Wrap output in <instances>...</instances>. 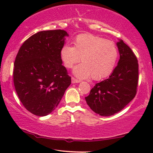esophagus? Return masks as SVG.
<instances>
[{
  "label": "esophagus",
  "instance_id": "obj_1",
  "mask_svg": "<svg viewBox=\"0 0 153 153\" xmlns=\"http://www.w3.org/2000/svg\"><path fill=\"white\" fill-rule=\"evenodd\" d=\"M71 80H72V83H78V82H80V80H78V79L73 78V77L71 78Z\"/></svg>",
  "mask_w": 153,
  "mask_h": 153
}]
</instances>
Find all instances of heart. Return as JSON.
<instances>
[{
    "label": "heart",
    "mask_w": 153,
    "mask_h": 153,
    "mask_svg": "<svg viewBox=\"0 0 153 153\" xmlns=\"http://www.w3.org/2000/svg\"><path fill=\"white\" fill-rule=\"evenodd\" d=\"M73 44V47L62 46L59 55L67 68H73L81 59L82 62L73 70L75 76L79 78L91 76L94 80H99L111 74L119 57L118 48L113 41L85 34L77 36Z\"/></svg>",
    "instance_id": "obj_1"
}]
</instances>
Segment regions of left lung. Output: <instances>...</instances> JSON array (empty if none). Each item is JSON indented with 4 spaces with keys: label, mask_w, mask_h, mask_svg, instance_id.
I'll use <instances>...</instances> for the list:
<instances>
[{
    "label": "left lung",
    "mask_w": 153,
    "mask_h": 153,
    "mask_svg": "<svg viewBox=\"0 0 153 153\" xmlns=\"http://www.w3.org/2000/svg\"><path fill=\"white\" fill-rule=\"evenodd\" d=\"M120 59L113 73L98 82L85 97L87 104L95 113L108 117L122 111L134 98L139 79L137 57L122 40L117 43Z\"/></svg>",
    "instance_id": "left-lung-1"
}]
</instances>
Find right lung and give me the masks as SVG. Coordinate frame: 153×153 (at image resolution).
Listing matches in <instances>:
<instances>
[{
    "instance_id": "1",
    "label": "right lung",
    "mask_w": 153,
    "mask_h": 153,
    "mask_svg": "<svg viewBox=\"0 0 153 153\" xmlns=\"http://www.w3.org/2000/svg\"><path fill=\"white\" fill-rule=\"evenodd\" d=\"M68 36L60 29L39 31L23 43L16 57V91L33 114L44 117L53 111L71 85V78L59 55Z\"/></svg>"
}]
</instances>
